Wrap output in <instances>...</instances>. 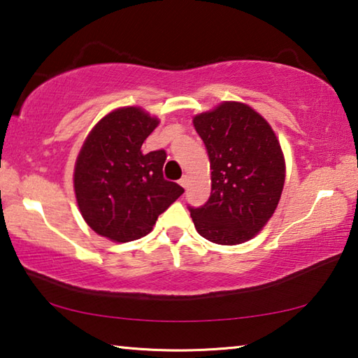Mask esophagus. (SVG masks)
<instances>
[{"label":"esophagus","instance_id":"obj_1","mask_svg":"<svg viewBox=\"0 0 358 358\" xmlns=\"http://www.w3.org/2000/svg\"><path fill=\"white\" fill-rule=\"evenodd\" d=\"M178 183L183 186V187H187V183H189V177H187V175H183V177L180 178Z\"/></svg>","mask_w":358,"mask_h":358}]
</instances>
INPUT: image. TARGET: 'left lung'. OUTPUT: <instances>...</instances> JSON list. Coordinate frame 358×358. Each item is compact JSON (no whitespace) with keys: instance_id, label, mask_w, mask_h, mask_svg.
Segmentation results:
<instances>
[{"instance_id":"1","label":"left lung","mask_w":358,"mask_h":358,"mask_svg":"<svg viewBox=\"0 0 358 358\" xmlns=\"http://www.w3.org/2000/svg\"><path fill=\"white\" fill-rule=\"evenodd\" d=\"M211 169L207 203L189 207L197 232L217 245H240L262 229L280 202L286 164L271 126L250 106L222 102L196 115Z\"/></svg>"}]
</instances>
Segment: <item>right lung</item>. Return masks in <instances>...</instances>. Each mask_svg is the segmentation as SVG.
Listing matches in <instances>:
<instances>
[{"mask_svg": "<svg viewBox=\"0 0 358 358\" xmlns=\"http://www.w3.org/2000/svg\"><path fill=\"white\" fill-rule=\"evenodd\" d=\"M159 120L141 107L107 113L85 138L74 169L78 210L96 234L126 243L150 234L157 216L185 192L164 180L166 151L142 153Z\"/></svg>", "mask_w": 358, "mask_h": 358, "instance_id": "obj_1", "label": "right lung"}]
</instances>
